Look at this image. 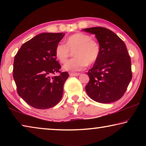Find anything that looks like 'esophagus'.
<instances>
[{"instance_id": "34e87169", "label": "esophagus", "mask_w": 146, "mask_h": 146, "mask_svg": "<svg viewBox=\"0 0 146 146\" xmlns=\"http://www.w3.org/2000/svg\"><path fill=\"white\" fill-rule=\"evenodd\" d=\"M80 75V73H70V75L71 76H78Z\"/></svg>"}]
</instances>
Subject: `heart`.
Returning <instances> with one entry per match:
<instances>
[{
    "label": "heart",
    "instance_id": "obj_1",
    "mask_svg": "<svg viewBox=\"0 0 146 146\" xmlns=\"http://www.w3.org/2000/svg\"><path fill=\"white\" fill-rule=\"evenodd\" d=\"M71 51H74L76 57L66 62ZM100 53V47L97 41L92 40L87 34L77 33L69 36L66 44L58 43L56 46L55 54L61 63H66L63 66L66 71H81L88 64H93L98 60Z\"/></svg>",
    "mask_w": 146,
    "mask_h": 146
}]
</instances>
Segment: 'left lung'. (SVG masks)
<instances>
[{
  "mask_svg": "<svg viewBox=\"0 0 146 146\" xmlns=\"http://www.w3.org/2000/svg\"><path fill=\"white\" fill-rule=\"evenodd\" d=\"M95 35L100 53L88 71L86 93L100 103L115 102L122 97L132 78L131 62L124 42L114 32L102 27L83 29Z\"/></svg>",
  "mask_w": 146,
  "mask_h": 146,
  "instance_id": "1",
  "label": "left lung"
}]
</instances>
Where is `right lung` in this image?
I'll list each match as a JSON object with an SVG mask.
<instances>
[{
    "label": "right lung",
    "instance_id": "right-lung-1",
    "mask_svg": "<svg viewBox=\"0 0 146 146\" xmlns=\"http://www.w3.org/2000/svg\"><path fill=\"white\" fill-rule=\"evenodd\" d=\"M65 33L38 34L22 45L13 62V76L17 93L26 103L35 108H52L61 100L68 72L58 76L60 65L55 49Z\"/></svg>",
    "mask_w": 146,
    "mask_h": 146
}]
</instances>
